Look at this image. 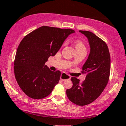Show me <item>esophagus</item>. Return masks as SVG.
Masks as SVG:
<instances>
[{"label": "esophagus", "mask_w": 126, "mask_h": 126, "mask_svg": "<svg viewBox=\"0 0 126 126\" xmlns=\"http://www.w3.org/2000/svg\"><path fill=\"white\" fill-rule=\"evenodd\" d=\"M60 79L62 81H65L66 80H70V79H71V77H70V75H68V74H67L64 73V72H63V73H62V75H61Z\"/></svg>", "instance_id": "1"}]
</instances>
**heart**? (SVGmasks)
<instances>
[{
    "instance_id": "1",
    "label": "heart",
    "mask_w": 126,
    "mask_h": 126,
    "mask_svg": "<svg viewBox=\"0 0 126 126\" xmlns=\"http://www.w3.org/2000/svg\"><path fill=\"white\" fill-rule=\"evenodd\" d=\"M75 48L77 50H86V46L82 41H77L75 43Z\"/></svg>"
}]
</instances>
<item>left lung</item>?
Returning <instances> with one entry per match:
<instances>
[{
    "instance_id": "8db88e82",
    "label": "left lung",
    "mask_w": 126,
    "mask_h": 126,
    "mask_svg": "<svg viewBox=\"0 0 126 126\" xmlns=\"http://www.w3.org/2000/svg\"><path fill=\"white\" fill-rule=\"evenodd\" d=\"M88 39L91 52L83 66L81 73L86 79L81 83L72 77L73 85L66 90L69 100L78 106H85L95 101L104 91L110 72V56L104 41L91 31H80Z\"/></svg>"
}]
</instances>
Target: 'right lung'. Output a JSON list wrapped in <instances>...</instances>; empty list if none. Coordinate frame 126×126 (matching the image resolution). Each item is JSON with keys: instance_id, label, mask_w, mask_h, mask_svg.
<instances>
[{"instance_id": "1", "label": "right lung", "mask_w": 126, "mask_h": 126, "mask_svg": "<svg viewBox=\"0 0 126 126\" xmlns=\"http://www.w3.org/2000/svg\"><path fill=\"white\" fill-rule=\"evenodd\" d=\"M71 29L43 26L25 35L20 43L14 61L16 80L23 92L32 99H42L58 84L61 72L45 65L50 56L58 52Z\"/></svg>"}]
</instances>
